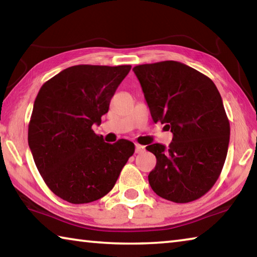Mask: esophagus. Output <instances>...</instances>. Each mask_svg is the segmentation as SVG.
Wrapping results in <instances>:
<instances>
[{"label": "esophagus", "mask_w": 257, "mask_h": 257, "mask_svg": "<svg viewBox=\"0 0 257 257\" xmlns=\"http://www.w3.org/2000/svg\"><path fill=\"white\" fill-rule=\"evenodd\" d=\"M144 151H145V147L144 146H142V145H139V144L135 145V152H136L137 154L143 153V152H144Z\"/></svg>", "instance_id": "34e87169"}]
</instances>
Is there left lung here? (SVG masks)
<instances>
[{
    "mask_svg": "<svg viewBox=\"0 0 257 257\" xmlns=\"http://www.w3.org/2000/svg\"><path fill=\"white\" fill-rule=\"evenodd\" d=\"M133 70L153 121L173 135L169 147H146L156 158L149 175L152 189L175 203L202 197L215 184L228 153L230 124L219 90L210 78L177 61Z\"/></svg>",
    "mask_w": 257,
    "mask_h": 257,
    "instance_id": "8db88e82",
    "label": "left lung"
}]
</instances>
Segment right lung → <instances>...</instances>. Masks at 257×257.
Wrapping results in <instances>:
<instances>
[{
    "instance_id": "right-lung-1",
    "label": "right lung",
    "mask_w": 257,
    "mask_h": 257,
    "mask_svg": "<svg viewBox=\"0 0 257 257\" xmlns=\"http://www.w3.org/2000/svg\"><path fill=\"white\" fill-rule=\"evenodd\" d=\"M132 66L80 64L41 87L28 125V144L47 187L72 204L90 203L114 187L134 143L108 144L94 133Z\"/></svg>"
}]
</instances>
